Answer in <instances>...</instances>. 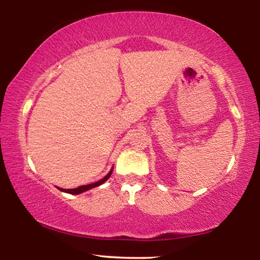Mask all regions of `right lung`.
Here are the masks:
<instances>
[{
    "label": "right lung",
    "instance_id": "1",
    "mask_svg": "<svg viewBox=\"0 0 260 260\" xmlns=\"http://www.w3.org/2000/svg\"><path fill=\"white\" fill-rule=\"evenodd\" d=\"M112 174V169H111V171H110V172L105 175V177L102 179V180H100V181H98V182H94V183H90V184H86V186H81V187H78V188H74V189H63V188H58L60 191H65V192H69V193H80V192H83V191H86V190H89V189H91V188H94V187H98V186H100V184H102L103 182H105L107 181V180L110 178V175Z\"/></svg>",
    "mask_w": 260,
    "mask_h": 260
}]
</instances>
